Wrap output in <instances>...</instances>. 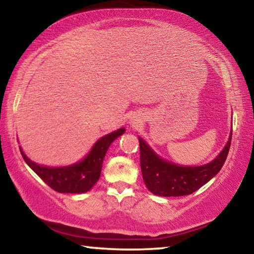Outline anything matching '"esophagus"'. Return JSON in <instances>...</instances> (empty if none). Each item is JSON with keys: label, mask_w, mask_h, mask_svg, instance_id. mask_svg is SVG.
Listing matches in <instances>:
<instances>
[{"label": "esophagus", "mask_w": 254, "mask_h": 254, "mask_svg": "<svg viewBox=\"0 0 254 254\" xmlns=\"http://www.w3.org/2000/svg\"><path fill=\"white\" fill-rule=\"evenodd\" d=\"M140 121H141V120H139V119L135 118V117L131 119V123H132V126H137V124L140 123Z\"/></svg>", "instance_id": "esophagus-1"}]
</instances>
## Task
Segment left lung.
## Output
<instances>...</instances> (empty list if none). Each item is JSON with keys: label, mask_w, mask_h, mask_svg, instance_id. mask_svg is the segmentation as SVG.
<instances>
[{"label": "left lung", "mask_w": 254, "mask_h": 254, "mask_svg": "<svg viewBox=\"0 0 254 254\" xmlns=\"http://www.w3.org/2000/svg\"><path fill=\"white\" fill-rule=\"evenodd\" d=\"M232 131L225 147L214 160L200 166H183L171 162L154 151L139 136L140 165L145 186L152 194L163 197L190 195L218 174L229 154Z\"/></svg>", "instance_id": "left-lung-1"}]
</instances>
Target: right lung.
Returning a JSON list of instances; mask_svg holds the SVG:
<instances>
[{"label": "right lung", "instance_id": "1", "mask_svg": "<svg viewBox=\"0 0 254 254\" xmlns=\"http://www.w3.org/2000/svg\"><path fill=\"white\" fill-rule=\"evenodd\" d=\"M126 128L107 133L98 139L86 156L79 161L67 166L49 167L32 161L20 147L27 165L54 190L63 194H84L91 190L100 179L102 166L107 150L114 140L121 136Z\"/></svg>", "mask_w": 254, "mask_h": 254}]
</instances>
